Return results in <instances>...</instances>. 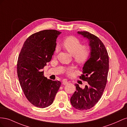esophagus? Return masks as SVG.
<instances>
[{
    "mask_svg": "<svg viewBox=\"0 0 127 127\" xmlns=\"http://www.w3.org/2000/svg\"><path fill=\"white\" fill-rule=\"evenodd\" d=\"M68 84V82L67 81V80L64 79V80H63V85H67V84Z\"/></svg>",
    "mask_w": 127,
    "mask_h": 127,
    "instance_id": "obj_1",
    "label": "esophagus"
}]
</instances>
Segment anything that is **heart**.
I'll return each instance as SVG.
<instances>
[{"mask_svg":"<svg viewBox=\"0 0 127 127\" xmlns=\"http://www.w3.org/2000/svg\"><path fill=\"white\" fill-rule=\"evenodd\" d=\"M63 44L64 48L73 55L75 61L78 64L85 62L90 56V49L88 46L81 45L80 40L75 36H67L64 40ZM57 51L58 48H56V52Z\"/></svg>","mask_w":127,"mask_h":127,"instance_id":"1","label":"heart"}]
</instances>
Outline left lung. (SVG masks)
Wrapping results in <instances>:
<instances>
[{
	"label": "left lung",
	"instance_id": "8db88e82",
	"mask_svg": "<svg viewBox=\"0 0 127 127\" xmlns=\"http://www.w3.org/2000/svg\"><path fill=\"white\" fill-rule=\"evenodd\" d=\"M77 33L89 42L90 54L83 68V75L80 76L88 85L82 88L76 84V91L70 98V102L75 109L86 110L97 103L104 90L109 71V56L98 37L87 31Z\"/></svg>",
	"mask_w": 127,
	"mask_h": 127
}]
</instances>
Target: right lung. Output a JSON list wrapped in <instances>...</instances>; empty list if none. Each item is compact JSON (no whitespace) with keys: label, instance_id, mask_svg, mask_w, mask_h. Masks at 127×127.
<instances>
[{"label":"right lung","instance_id":"1","mask_svg":"<svg viewBox=\"0 0 127 127\" xmlns=\"http://www.w3.org/2000/svg\"><path fill=\"white\" fill-rule=\"evenodd\" d=\"M61 32L46 30L33 34L23 45L18 56L17 71L22 89L34 106L45 108L53 103L61 85L44 76L42 71L50 62Z\"/></svg>","mask_w":127,"mask_h":127}]
</instances>
